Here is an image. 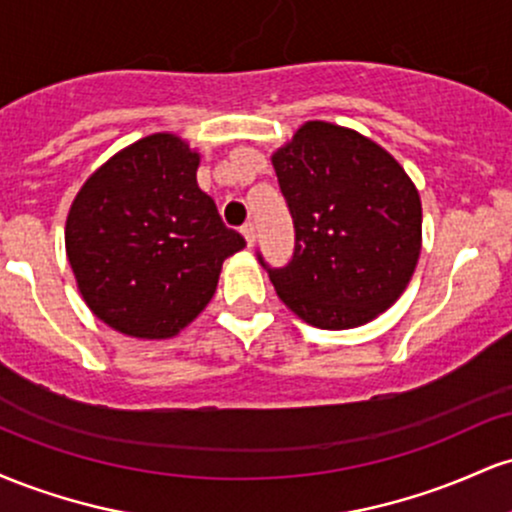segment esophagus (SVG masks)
<instances>
[{
    "mask_svg": "<svg viewBox=\"0 0 512 512\" xmlns=\"http://www.w3.org/2000/svg\"><path fill=\"white\" fill-rule=\"evenodd\" d=\"M240 231H243V236H245V240H248V245H255V238H257L255 223H252V221L243 223V228H240Z\"/></svg>",
    "mask_w": 512,
    "mask_h": 512,
    "instance_id": "1",
    "label": "esophagus"
}]
</instances>
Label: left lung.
Segmentation results:
<instances>
[{
	"instance_id": "8db88e82",
	"label": "left lung",
	"mask_w": 512,
	"mask_h": 512,
	"mask_svg": "<svg viewBox=\"0 0 512 512\" xmlns=\"http://www.w3.org/2000/svg\"><path fill=\"white\" fill-rule=\"evenodd\" d=\"M296 243L267 269L276 293L320 330H349L385 313L421 252V202L404 168L354 129L305 122L272 156Z\"/></svg>"
}]
</instances>
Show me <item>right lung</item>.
I'll use <instances>...</instances> for the list:
<instances>
[{
	"mask_svg": "<svg viewBox=\"0 0 512 512\" xmlns=\"http://www.w3.org/2000/svg\"><path fill=\"white\" fill-rule=\"evenodd\" d=\"M199 156L151 134L98 168L67 216V257L98 320L139 339H166L207 308L221 264L245 238L197 185Z\"/></svg>",
	"mask_w": 512,
	"mask_h": 512,
	"instance_id": "right-lung-1",
	"label": "right lung"
}]
</instances>
